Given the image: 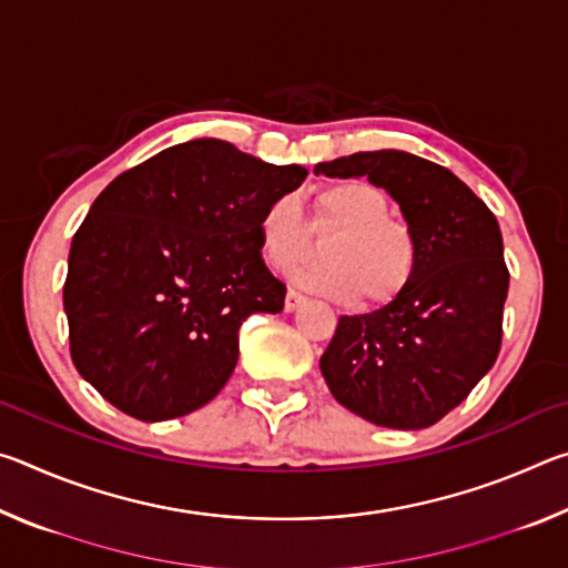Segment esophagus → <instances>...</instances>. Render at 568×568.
I'll return each instance as SVG.
<instances>
[{
  "instance_id": "34e87169",
  "label": "esophagus",
  "mask_w": 568,
  "mask_h": 568,
  "mask_svg": "<svg viewBox=\"0 0 568 568\" xmlns=\"http://www.w3.org/2000/svg\"><path fill=\"white\" fill-rule=\"evenodd\" d=\"M305 301V295L301 291H295V287H287V295H285V311L291 313L295 307H301V303Z\"/></svg>"
}]
</instances>
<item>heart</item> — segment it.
I'll return each instance as SVG.
<instances>
[{"label":"heart","mask_w":568,"mask_h":568,"mask_svg":"<svg viewBox=\"0 0 568 568\" xmlns=\"http://www.w3.org/2000/svg\"><path fill=\"white\" fill-rule=\"evenodd\" d=\"M311 230L335 237L325 245L328 265L301 277L315 291L365 307L396 303L418 267V237L406 220L390 215L386 190L368 180H341L311 195V227L293 195L271 200L257 220L263 257L275 271H293L313 255Z\"/></svg>","instance_id":"1"}]
</instances>
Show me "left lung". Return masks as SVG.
<instances>
[{
  "label": "left lung",
  "instance_id": "8db88e82",
  "mask_svg": "<svg viewBox=\"0 0 568 568\" xmlns=\"http://www.w3.org/2000/svg\"><path fill=\"white\" fill-rule=\"evenodd\" d=\"M315 175L386 187L418 237L396 303L343 315L321 358L335 400L386 428H428L491 371L504 338L508 267L498 220L466 182L410 152H355Z\"/></svg>",
  "mask_w": 568,
  "mask_h": 568
}]
</instances>
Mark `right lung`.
<instances>
[{"mask_svg": "<svg viewBox=\"0 0 568 568\" xmlns=\"http://www.w3.org/2000/svg\"><path fill=\"white\" fill-rule=\"evenodd\" d=\"M305 178L213 138L114 178L77 227L64 281L82 378L148 423L213 400L235 371L240 325L283 311L257 220Z\"/></svg>", "mask_w": 568, "mask_h": 568, "instance_id": "right-lung-1", "label": "right lung"}]
</instances>
